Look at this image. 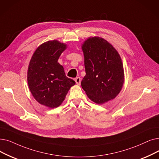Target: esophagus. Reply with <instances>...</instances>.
Segmentation results:
<instances>
[{
  "instance_id": "1",
  "label": "esophagus",
  "mask_w": 159,
  "mask_h": 159,
  "mask_svg": "<svg viewBox=\"0 0 159 159\" xmlns=\"http://www.w3.org/2000/svg\"><path fill=\"white\" fill-rule=\"evenodd\" d=\"M75 81L76 82V84L77 85H80V82H81V79L80 77H77L75 79Z\"/></svg>"
}]
</instances>
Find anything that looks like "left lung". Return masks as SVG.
Masks as SVG:
<instances>
[{
    "label": "left lung",
    "instance_id": "obj_1",
    "mask_svg": "<svg viewBox=\"0 0 159 159\" xmlns=\"http://www.w3.org/2000/svg\"><path fill=\"white\" fill-rule=\"evenodd\" d=\"M86 75L81 86L88 98L102 105L114 99L121 90L124 70L120 55L106 39L94 36L82 44Z\"/></svg>",
    "mask_w": 159,
    "mask_h": 159
}]
</instances>
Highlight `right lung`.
Here are the masks:
<instances>
[{
	"mask_svg": "<svg viewBox=\"0 0 159 159\" xmlns=\"http://www.w3.org/2000/svg\"><path fill=\"white\" fill-rule=\"evenodd\" d=\"M67 45L48 41L34 51L29 62L27 81L30 91L39 104L51 108L59 107L75 82L67 78L58 60Z\"/></svg>",
	"mask_w": 159,
	"mask_h": 159,
	"instance_id": "1",
	"label": "right lung"
}]
</instances>
